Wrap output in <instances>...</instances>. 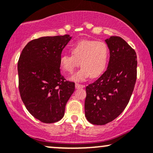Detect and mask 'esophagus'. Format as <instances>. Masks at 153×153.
Segmentation results:
<instances>
[{
    "label": "esophagus",
    "instance_id": "34e87169",
    "mask_svg": "<svg viewBox=\"0 0 153 153\" xmlns=\"http://www.w3.org/2000/svg\"><path fill=\"white\" fill-rule=\"evenodd\" d=\"M84 88V85H82V84L75 83V88L78 89V88Z\"/></svg>",
    "mask_w": 153,
    "mask_h": 153
}]
</instances>
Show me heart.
<instances>
[{"label": "heart", "mask_w": 153, "mask_h": 153, "mask_svg": "<svg viewBox=\"0 0 153 153\" xmlns=\"http://www.w3.org/2000/svg\"><path fill=\"white\" fill-rule=\"evenodd\" d=\"M72 54H62L59 59L62 69L73 73L80 65V71L72 76L74 81H83L88 78H97L106 70L109 50L103 42L82 40L72 48Z\"/></svg>", "instance_id": "obj_1"}]
</instances>
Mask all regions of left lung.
<instances>
[{
	"instance_id": "1",
	"label": "left lung",
	"mask_w": 153,
	"mask_h": 153,
	"mask_svg": "<svg viewBox=\"0 0 153 153\" xmlns=\"http://www.w3.org/2000/svg\"><path fill=\"white\" fill-rule=\"evenodd\" d=\"M110 52L107 70L85 88V115L89 122L104 125L127 106L137 79V54L119 36L105 40Z\"/></svg>"
}]
</instances>
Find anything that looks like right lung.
I'll return each mask as SVG.
<instances>
[{
    "mask_svg": "<svg viewBox=\"0 0 153 153\" xmlns=\"http://www.w3.org/2000/svg\"><path fill=\"white\" fill-rule=\"evenodd\" d=\"M71 38L65 34L35 39L26 45L19 57L21 98L29 113L42 122L60 120L75 91V82L66 80L59 69L62 50Z\"/></svg>",
    "mask_w": 153,
    "mask_h": 153,
    "instance_id": "1",
    "label": "right lung"
}]
</instances>
